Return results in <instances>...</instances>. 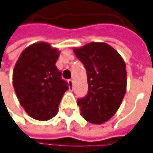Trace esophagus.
<instances>
[{"instance_id": "1", "label": "esophagus", "mask_w": 153, "mask_h": 153, "mask_svg": "<svg viewBox=\"0 0 153 153\" xmlns=\"http://www.w3.org/2000/svg\"><path fill=\"white\" fill-rule=\"evenodd\" d=\"M68 83H69L70 90H72V89H73V87H72V85H73V81H72L71 79H70L69 81H68Z\"/></svg>"}]
</instances>
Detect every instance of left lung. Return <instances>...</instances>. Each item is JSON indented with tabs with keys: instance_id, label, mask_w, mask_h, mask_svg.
Wrapping results in <instances>:
<instances>
[{
	"instance_id": "1",
	"label": "left lung",
	"mask_w": 153,
	"mask_h": 153,
	"mask_svg": "<svg viewBox=\"0 0 153 153\" xmlns=\"http://www.w3.org/2000/svg\"><path fill=\"white\" fill-rule=\"evenodd\" d=\"M73 52L85 66L88 84V94L77 100L81 116L91 123L102 124L114 116L124 97L125 63L105 42H90Z\"/></svg>"
}]
</instances>
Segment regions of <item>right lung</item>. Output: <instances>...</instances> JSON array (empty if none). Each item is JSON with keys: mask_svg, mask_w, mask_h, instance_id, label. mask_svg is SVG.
<instances>
[{"mask_svg": "<svg viewBox=\"0 0 153 153\" xmlns=\"http://www.w3.org/2000/svg\"><path fill=\"white\" fill-rule=\"evenodd\" d=\"M59 52L47 42H36L22 52L16 62L13 84L22 107L34 119L47 121L59 111L68 83L55 64Z\"/></svg>", "mask_w": 153, "mask_h": 153, "instance_id": "1", "label": "right lung"}]
</instances>
